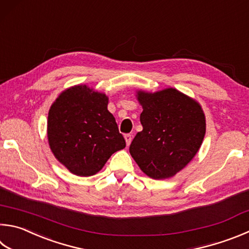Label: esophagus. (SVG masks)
I'll return each instance as SVG.
<instances>
[{"mask_svg":"<svg viewBox=\"0 0 249 249\" xmlns=\"http://www.w3.org/2000/svg\"><path fill=\"white\" fill-rule=\"evenodd\" d=\"M124 138H125V142H126V144H127V146H129L130 144V142H132V139H133V137H132V135L130 134H126L125 136H124Z\"/></svg>","mask_w":249,"mask_h":249,"instance_id":"1","label":"esophagus"}]
</instances>
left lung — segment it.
I'll list each match as a JSON object with an SVG mask.
<instances>
[{"instance_id":"left-lung-1","label":"left lung","mask_w":249,"mask_h":249,"mask_svg":"<svg viewBox=\"0 0 249 249\" xmlns=\"http://www.w3.org/2000/svg\"><path fill=\"white\" fill-rule=\"evenodd\" d=\"M142 132L129 152L144 174L155 179L174 176L192 161L206 134L199 103L174 88L157 92L139 90Z\"/></svg>"}]
</instances>
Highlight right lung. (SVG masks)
Wrapping results in <instances>:
<instances>
[{
    "mask_svg": "<svg viewBox=\"0 0 249 249\" xmlns=\"http://www.w3.org/2000/svg\"><path fill=\"white\" fill-rule=\"evenodd\" d=\"M107 102L105 93L78 85L64 90L50 107V148L71 173L96 174L113 153L125 148Z\"/></svg>",
    "mask_w": 249,
    "mask_h": 249,
    "instance_id": "right-lung-1",
    "label": "right lung"
}]
</instances>
